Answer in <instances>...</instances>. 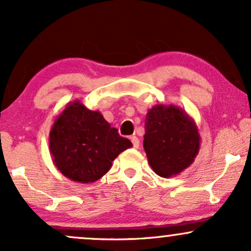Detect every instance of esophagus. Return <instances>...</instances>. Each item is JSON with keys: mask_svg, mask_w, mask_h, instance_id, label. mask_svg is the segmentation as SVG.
Returning a JSON list of instances; mask_svg holds the SVG:
<instances>
[{"mask_svg": "<svg viewBox=\"0 0 251 251\" xmlns=\"http://www.w3.org/2000/svg\"><path fill=\"white\" fill-rule=\"evenodd\" d=\"M131 141H132V144H133L134 149H139V139L135 137V135H132Z\"/></svg>", "mask_w": 251, "mask_h": 251, "instance_id": "1", "label": "esophagus"}]
</instances>
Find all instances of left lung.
I'll list each match as a JSON object with an SVG mask.
<instances>
[{
    "instance_id": "1",
    "label": "left lung",
    "mask_w": 251,
    "mask_h": 251,
    "mask_svg": "<svg viewBox=\"0 0 251 251\" xmlns=\"http://www.w3.org/2000/svg\"><path fill=\"white\" fill-rule=\"evenodd\" d=\"M200 143L196 123L181 107L159 104L147 111L144 149L159 176H175L188 168L198 155Z\"/></svg>"
}]
</instances>
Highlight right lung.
<instances>
[{
	"instance_id": "obj_1",
	"label": "right lung",
	"mask_w": 251,
	"mask_h": 251,
	"mask_svg": "<svg viewBox=\"0 0 251 251\" xmlns=\"http://www.w3.org/2000/svg\"><path fill=\"white\" fill-rule=\"evenodd\" d=\"M132 147L99 111L79 100L68 102L51 126L49 149L53 165L75 182L91 183L105 175L120 153Z\"/></svg>"
}]
</instances>
